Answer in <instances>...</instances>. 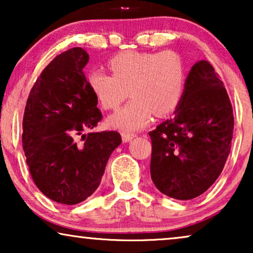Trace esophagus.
I'll return each instance as SVG.
<instances>
[{
    "label": "esophagus",
    "mask_w": 253,
    "mask_h": 253,
    "mask_svg": "<svg viewBox=\"0 0 253 253\" xmlns=\"http://www.w3.org/2000/svg\"><path fill=\"white\" fill-rule=\"evenodd\" d=\"M134 137H136V134H134V133H129V132H123L122 133V139H123L124 143H126V141H130Z\"/></svg>",
    "instance_id": "obj_1"
}]
</instances>
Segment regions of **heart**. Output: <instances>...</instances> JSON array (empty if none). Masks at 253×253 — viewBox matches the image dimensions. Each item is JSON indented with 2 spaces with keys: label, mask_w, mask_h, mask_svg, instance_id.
Segmentation results:
<instances>
[{
  "label": "heart",
  "mask_w": 253,
  "mask_h": 253,
  "mask_svg": "<svg viewBox=\"0 0 253 253\" xmlns=\"http://www.w3.org/2000/svg\"><path fill=\"white\" fill-rule=\"evenodd\" d=\"M108 68L112 75L89 71L87 86L106 110L119 108L129 89L132 100L108 119L110 126L124 132L143 129L153 114H171L184 96L186 67L175 51L126 50L110 58Z\"/></svg>",
  "instance_id": "1"
}]
</instances>
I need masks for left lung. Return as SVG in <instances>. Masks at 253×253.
I'll list each match as a JSON object with an SVG mask.
<instances>
[{"label":"left lung","instance_id":"left-lung-1","mask_svg":"<svg viewBox=\"0 0 253 253\" xmlns=\"http://www.w3.org/2000/svg\"><path fill=\"white\" fill-rule=\"evenodd\" d=\"M233 107L207 61L193 65L174 116L151 131V177L166 196L189 200L219 177L230 153Z\"/></svg>","mask_w":253,"mask_h":253}]
</instances>
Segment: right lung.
<instances>
[{"label":"right lung","instance_id":"right-lung-1","mask_svg":"<svg viewBox=\"0 0 253 253\" xmlns=\"http://www.w3.org/2000/svg\"><path fill=\"white\" fill-rule=\"evenodd\" d=\"M88 60L81 47L57 55L33 85L23 117L31 176L44 196L64 205L95 191L110 154L122 143L116 131L84 133L102 119L83 71Z\"/></svg>","mask_w":253,"mask_h":253}]
</instances>
